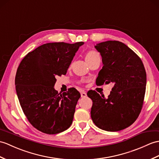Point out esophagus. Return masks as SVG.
Returning <instances> with one entry per match:
<instances>
[{
	"label": "esophagus",
	"instance_id": "1",
	"mask_svg": "<svg viewBox=\"0 0 159 159\" xmlns=\"http://www.w3.org/2000/svg\"><path fill=\"white\" fill-rule=\"evenodd\" d=\"M80 95H81V98H85L87 96L86 92H84V91H82L80 92Z\"/></svg>",
	"mask_w": 159,
	"mask_h": 159
}]
</instances>
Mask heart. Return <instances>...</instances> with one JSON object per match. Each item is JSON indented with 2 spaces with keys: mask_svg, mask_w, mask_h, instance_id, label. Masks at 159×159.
Instances as JSON below:
<instances>
[{
  "mask_svg": "<svg viewBox=\"0 0 159 159\" xmlns=\"http://www.w3.org/2000/svg\"><path fill=\"white\" fill-rule=\"evenodd\" d=\"M97 55H99L98 54V52H96V51H88V52L86 53L85 57H84V58H85L86 61H88L91 60V59H93L94 57L97 56Z\"/></svg>",
  "mask_w": 159,
  "mask_h": 159,
  "instance_id": "obj_1",
  "label": "heart"
}]
</instances>
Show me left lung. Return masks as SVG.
I'll return each mask as SVG.
<instances>
[{
    "label": "left lung",
    "instance_id": "1",
    "mask_svg": "<svg viewBox=\"0 0 159 159\" xmlns=\"http://www.w3.org/2000/svg\"><path fill=\"white\" fill-rule=\"evenodd\" d=\"M95 47L104 64L96 84L112 83L114 87L107 98L95 91L87 92L93 101L92 120L103 130H123L134 123L142 109L146 85L144 66L134 51L120 41L108 40Z\"/></svg>",
    "mask_w": 159,
    "mask_h": 159
}]
</instances>
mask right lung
<instances>
[{"label":"right lung","instance_id":"right-lung-1","mask_svg":"<svg viewBox=\"0 0 159 159\" xmlns=\"http://www.w3.org/2000/svg\"><path fill=\"white\" fill-rule=\"evenodd\" d=\"M83 44H44L29 52L18 66L15 84L20 106L30 123L44 134H59L72 123L80 93L71 87L60 94L53 87L55 77L66 75Z\"/></svg>","mask_w":159,"mask_h":159}]
</instances>
